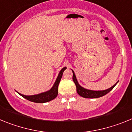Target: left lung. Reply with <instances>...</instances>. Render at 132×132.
Returning <instances> with one entry per match:
<instances>
[{
  "label": "left lung",
  "mask_w": 132,
  "mask_h": 132,
  "mask_svg": "<svg viewBox=\"0 0 132 132\" xmlns=\"http://www.w3.org/2000/svg\"><path fill=\"white\" fill-rule=\"evenodd\" d=\"M72 71H73V80L74 81L75 85H76L77 92V93L80 96H81L83 98H99L101 97V96H104L105 94H106L110 90H112L114 88V87L116 86V84L118 82H118H116V83L113 85L112 87L108 88V89L104 90H93L87 89V88H85L84 87H81L79 85L74 71H73V70H72Z\"/></svg>",
  "instance_id": "1"
}]
</instances>
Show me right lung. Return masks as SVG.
I'll use <instances>...</instances> for the list:
<instances>
[{
	"label": "right lung",
	"mask_w": 132,
	"mask_h": 132,
	"mask_svg": "<svg viewBox=\"0 0 132 132\" xmlns=\"http://www.w3.org/2000/svg\"><path fill=\"white\" fill-rule=\"evenodd\" d=\"M67 67H65L61 70L60 72L59 73L56 79L55 82L53 84V87L50 88L47 91L44 92V93H39V94H34V95H24V94L19 93L18 92L17 93L24 97V98L31 101V102H36V103H44V102H47L49 101H51L55 98L58 94V86H59V82H60L61 77L63 76V73Z\"/></svg>",
	"instance_id": "add662e5"
}]
</instances>
